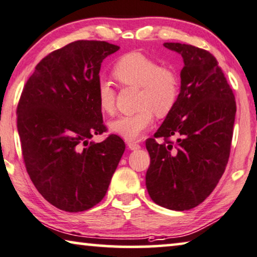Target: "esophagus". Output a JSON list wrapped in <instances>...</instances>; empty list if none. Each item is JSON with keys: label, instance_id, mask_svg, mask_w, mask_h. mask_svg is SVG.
<instances>
[{"label": "esophagus", "instance_id": "1", "mask_svg": "<svg viewBox=\"0 0 257 257\" xmlns=\"http://www.w3.org/2000/svg\"><path fill=\"white\" fill-rule=\"evenodd\" d=\"M127 144L130 150H139V149H141V145L139 143H136V142H128Z\"/></svg>", "mask_w": 257, "mask_h": 257}]
</instances>
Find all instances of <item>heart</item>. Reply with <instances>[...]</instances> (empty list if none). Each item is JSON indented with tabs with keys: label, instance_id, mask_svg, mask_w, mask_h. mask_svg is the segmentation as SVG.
Wrapping results in <instances>:
<instances>
[{
	"label": "heart",
	"instance_id": "b5f03b06",
	"mask_svg": "<svg viewBox=\"0 0 257 257\" xmlns=\"http://www.w3.org/2000/svg\"><path fill=\"white\" fill-rule=\"evenodd\" d=\"M113 74L125 85L141 89L139 110L110 121V132L124 140H139L153 123V113L165 116L173 108L179 95V78L170 68L159 67L155 60L140 52H130L114 64ZM97 99L102 112L115 110V90L109 82L101 79L97 86Z\"/></svg>",
	"mask_w": 257,
	"mask_h": 257
}]
</instances>
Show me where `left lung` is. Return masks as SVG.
<instances>
[{
	"instance_id": "8db88e82",
	"label": "left lung",
	"mask_w": 257,
	"mask_h": 257,
	"mask_svg": "<svg viewBox=\"0 0 257 257\" xmlns=\"http://www.w3.org/2000/svg\"><path fill=\"white\" fill-rule=\"evenodd\" d=\"M182 56L181 86L177 102L147 141L150 167L145 185L160 206L185 211L212 193L227 165L235 99L221 68L208 51L186 44L165 43ZM172 136L175 142L168 141Z\"/></svg>"
}]
</instances>
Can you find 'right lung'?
Segmentation results:
<instances>
[{
  "mask_svg": "<svg viewBox=\"0 0 257 257\" xmlns=\"http://www.w3.org/2000/svg\"><path fill=\"white\" fill-rule=\"evenodd\" d=\"M120 47L78 40L48 54L23 89L17 129L26 171L57 209L79 212L106 195L125 144L106 132L97 99L102 61Z\"/></svg>",
  "mask_w": 257,
  "mask_h": 257,
  "instance_id": "obj_1",
  "label": "right lung"
}]
</instances>
